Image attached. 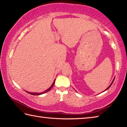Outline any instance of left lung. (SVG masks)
Segmentation results:
<instances>
[{
  "instance_id": "1",
  "label": "left lung",
  "mask_w": 127,
  "mask_h": 127,
  "mask_svg": "<svg viewBox=\"0 0 127 127\" xmlns=\"http://www.w3.org/2000/svg\"><path fill=\"white\" fill-rule=\"evenodd\" d=\"M114 79H113V82H111V85H110V86H109L108 87H107V89H106V90H105V91H106V90H107V89H109V88H110V86H111V85H112V84H113V82H114Z\"/></svg>"
}]
</instances>
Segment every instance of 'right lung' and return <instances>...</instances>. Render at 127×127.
Wrapping results in <instances>:
<instances>
[{
  "mask_svg": "<svg viewBox=\"0 0 127 127\" xmlns=\"http://www.w3.org/2000/svg\"><path fill=\"white\" fill-rule=\"evenodd\" d=\"M55 79L54 80V81L53 83L52 84V85L51 86V87H50V88H49V89H48V90H46V91H45L44 92H41V93H32V92H27V91H26V92H27V93H29V94H31V95H39L43 94H44V93H46V92H48V91H50V90H51V88H52V87H53V86H54V83H55Z\"/></svg>",
  "mask_w": 127,
  "mask_h": 127,
  "instance_id": "add662e5",
  "label": "right lung"
}]
</instances>
